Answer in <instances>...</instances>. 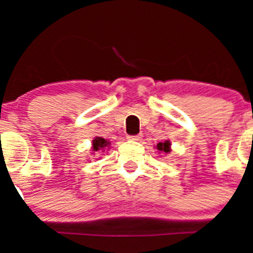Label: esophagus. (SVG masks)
Masks as SVG:
<instances>
[{"label": "esophagus", "instance_id": "34e87169", "mask_svg": "<svg viewBox=\"0 0 253 253\" xmlns=\"http://www.w3.org/2000/svg\"><path fill=\"white\" fill-rule=\"evenodd\" d=\"M142 134H137V135H129L128 137V139L129 140H135V142H138V140H140L142 139Z\"/></svg>", "mask_w": 253, "mask_h": 253}]
</instances>
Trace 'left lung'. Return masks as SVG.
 <instances>
[{
    "label": "left lung",
    "mask_w": 253,
    "mask_h": 253,
    "mask_svg": "<svg viewBox=\"0 0 253 253\" xmlns=\"http://www.w3.org/2000/svg\"><path fill=\"white\" fill-rule=\"evenodd\" d=\"M169 146H171V143H169V140H166V142H161V143H158V144H157V149L160 152H165V153H169V152L171 151Z\"/></svg>",
    "instance_id": "obj_1"
}]
</instances>
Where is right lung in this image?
<instances>
[{
    "instance_id": "obj_1",
    "label": "right lung",
    "mask_w": 253,
    "mask_h": 253,
    "mask_svg": "<svg viewBox=\"0 0 253 253\" xmlns=\"http://www.w3.org/2000/svg\"><path fill=\"white\" fill-rule=\"evenodd\" d=\"M109 144H110V142L105 139V138L96 137L95 139L92 140V152L105 151V148H106V147H109Z\"/></svg>"
}]
</instances>
